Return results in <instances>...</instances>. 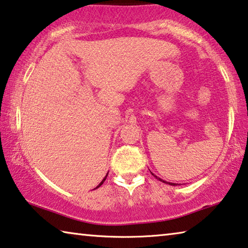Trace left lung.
Masks as SVG:
<instances>
[{"label": "left lung", "instance_id": "left-lung-1", "mask_svg": "<svg viewBox=\"0 0 248 248\" xmlns=\"http://www.w3.org/2000/svg\"><path fill=\"white\" fill-rule=\"evenodd\" d=\"M152 175H155V174H153V173H151ZM155 179H158L159 181H161V182H163V183H168V184H170V186H176V184L175 183H170V182H167V181H163L162 179H160V178H158V176H156V175H155Z\"/></svg>", "mask_w": 248, "mask_h": 248}]
</instances>
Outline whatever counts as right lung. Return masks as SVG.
Here are the masks:
<instances>
[{
	"label": "right lung",
	"instance_id": "obj_1",
	"mask_svg": "<svg viewBox=\"0 0 248 248\" xmlns=\"http://www.w3.org/2000/svg\"><path fill=\"white\" fill-rule=\"evenodd\" d=\"M107 175H108V174H107ZM105 180H106V178H105V179H104V180H103V181H101V182H100V183H99V186H97V187H99V186H101V184H103V183H104V181H105ZM97 187H96V188H97Z\"/></svg>",
	"mask_w": 248,
	"mask_h": 248
}]
</instances>
